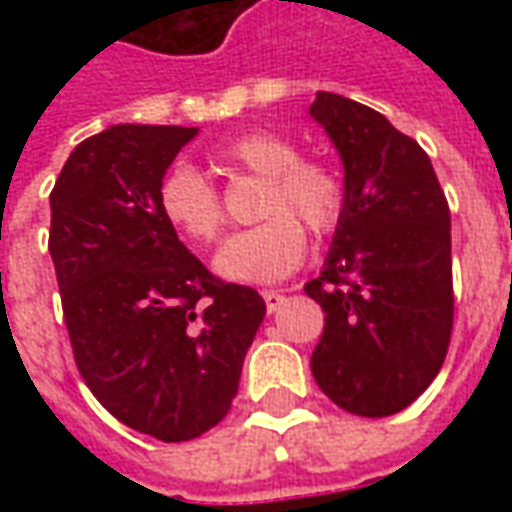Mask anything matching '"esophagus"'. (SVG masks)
I'll return each instance as SVG.
<instances>
[{"label": "esophagus", "mask_w": 512, "mask_h": 512, "mask_svg": "<svg viewBox=\"0 0 512 512\" xmlns=\"http://www.w3.org/2000/svg\"><path fill=\"white\" fill-rule=\"evenodd\" d=\"M263 301H266L268 312H277L285 304V296L279 290H263Z\"/></svg>", "instance_id": "1"}]
</instances>
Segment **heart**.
Returning a JSON list of instances; mask_svg holds the SVG:
<instances>
[{"instance_id":"obj_1","label":"heart","mask_w":512,"mask_h":512,"mask_svg":"<svg viewBox=\"0 0 512 512\" xmlns=\"http://www.w3.org/2000/svg\"><path fill=\"white\" fill-rule=\"evenodd\" d=\"M224 169L249 172L266 180L260 200L263 222L230 235L213 257V271L227 282L263 285L293 274L312 235L337 230L345 208L343 178L329 164L299 158V147L277 131H249L213 150ZM158 211L164 222L194 244H208L222 227V202L208 178L180 164L158 186Z\"/></svg>"}]
</instances>
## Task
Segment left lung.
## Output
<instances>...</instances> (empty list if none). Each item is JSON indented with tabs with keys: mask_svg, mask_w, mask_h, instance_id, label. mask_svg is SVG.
<instances>
[{
	"mask_svg": "<svg viewBox=\"0 0 512 512\" xmlns=\"http://www.w3.org/2000/svg\"><path fill=\"white\" fill-rule=\"evenodd\" d=\"M345 169V208L321 277L304 290L326 312L312 376L356 417H389L439 376L452 332L450 208L428 153L381 112L318 93Z\"/></svg>",
	"mask_w": 512,
	"mask_h": 512,
	"instance_id": "left-lung-1",
	"label": "left lung"
}]
</instances>
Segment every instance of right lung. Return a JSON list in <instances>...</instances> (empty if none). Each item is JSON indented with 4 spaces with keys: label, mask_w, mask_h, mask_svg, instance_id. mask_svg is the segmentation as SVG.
Wrapping results in <instances>:
<instances>
[{
    "label": "right lung",
    "mask_w": 512,
    "mask_h": 512,
    "mask_svg": "<svg viewBox=\"0 0 512 512\" xmlns=\"http://www.w3.org/2000/svg\"><path fill=\"white\" fill-rule=\"evenodd\" d=\"M197 128L109 126L73 147L51 191L49 252L73 359L128 428L189 441L219 425L266 301L216 279L158 211Z\"/></svg>",
    "instance_id": "add662e5"
}]
</instances>
